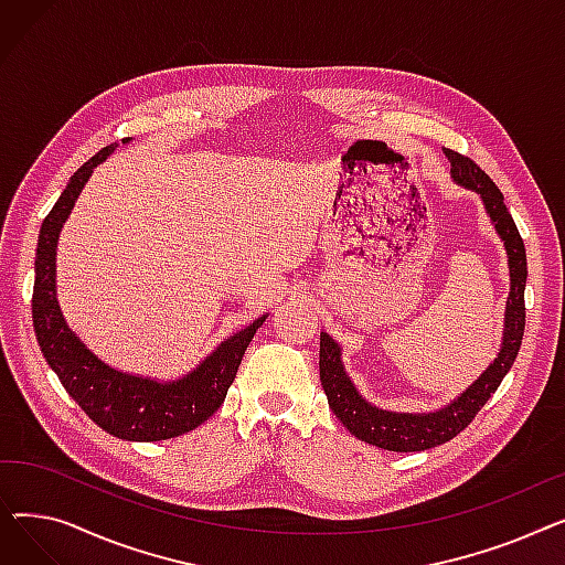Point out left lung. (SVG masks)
<instances>
[{
  "instance_id": "8db88e82",
  "label": "left lung",
  "mask_w": 565,
  "mask_h": 565,
  "mask_svg": "<svg viewBox=\"0 0 565 565\" xmlns=\"http://www.w3.org/2000/svg\"><path fill=\"white\" fill-rule=\"evenodd\" d=\"M447 158L451 162L454 183L481 196L486 213L501 237L503 249H507L511 292L507 298V311H503L501 345L492 364L449 405L433 412H394L369 403L360 394L343 366L341 345L328 332H320V382L332 412L354 437L387 451H426L465 430L477 417V412L497 392L503 375L511 371L524 337L526 252L520 231L507 203H503V194L490 181V175L469 158L454 153L449 148Z\"/></svg>"
}]
</instances>
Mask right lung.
<instances>
[{
  "mask_svg": "<svg viewBox=\"0 0 565 565\" xmlns=\"http://www.w3.org/2000/svg\"><path fill=\"white\" fill-rule=\"evenodd\" d=\"M124 143H130V137ZM114 148L116 143L105 146L75 171L41 226L32 300L34 332L45 362L88 419L118 439L160 441L194 430L220 409L243 354L267 313L226 337L196 369L175 380L118 371L86 348L71 330L56 300V245L86 181Z\"/></svg>",
  "mask_w": 565,
  "mask_h": 565,
  "instance_id": "add662e5",
  "label": "right lung"
}]
</instances>
